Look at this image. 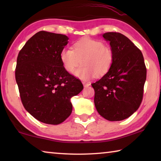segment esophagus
Segmentation results:
<instances>
[{
  "instance_id": "obj_1",
  "label": "esophagus",
  "mask_w": 161,
  "mask_h": 161,
  "mask_svg": "<svg viewBox=\"0 0 161 161\" xmlns=\"http://www.w3.org/2000/svg\"><path fill=\"white\" fill-rule=\"evenodd\" d=\"M83 84H84V86L85 87V88L88 87L89 86H90V83H89V82H83Z\"/></svg>"
}]
</instances>
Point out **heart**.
Instances as JSON below:
<instances>
[{"label":"heart","instance_id":"obj_1","mask_svg":"<svg viewBox=\"0 0 161 161\" xmlns=\"http://www.w3.org/2000/svg\"><path fill=\"white\" fill-rule=\"evenodd\" d=\"M60 60L64 69L72 73L81 62L82 65L74 72L76 77L86 80L95 76L102 77L110 69L114 61L111 49L102 42L82 38L76 42L72 50L64 48L60 52Z\"/></svg>","mask_w":161,"mask_h":161}]
</instances>
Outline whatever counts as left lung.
Returning a JSON list of instances; mask_svg holds the SVG:
<instances>
[{
    "label": "left lung",
    "instance_id": "8db88e82",
    "mask_svg": "<svg viewBox=\"0 0 161 161\" xmlns=\"http://www.w3.org/2000/svg\"><path fill=\"white\" fill-rule=\"evenodd\" d=\"M109 42L114 61L108 72L95 83L94 105L108 121L129 118L139 107L146 80V68L141 51L119 32L102 35Z\"/></svg>",
    "mask_w": 161,
    "mask_h": 161
}]
</instances>
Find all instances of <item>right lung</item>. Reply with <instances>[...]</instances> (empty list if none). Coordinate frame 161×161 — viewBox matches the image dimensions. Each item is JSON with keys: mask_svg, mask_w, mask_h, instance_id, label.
Masks as SVG:
<instances>
[{"mask_svg": "<svg viewBox=\"0 0 161 161\" xmlns=\"http://www.w3.org/2000/svg\"><path fill=\"white\" fill-rule=\"evenodd\" d=\"M68 40L64 35L40 31L18 54L15 80L22 103L42 123L58 125L66 120L72 111L71 98L84 88L60 60V52Z\"/></svg>", "mask_w": 161, "mask_h": 161, "instance_id": "obj_1", "label": "right lung"}]
</instances>
